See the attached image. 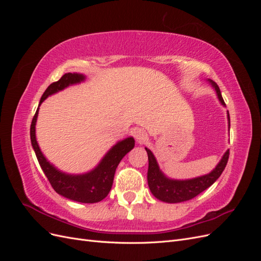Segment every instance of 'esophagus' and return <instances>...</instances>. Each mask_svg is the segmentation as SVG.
I'll return each instance as SVG.
<instances>
[{
    "label": "esophagus",
    "mask_w": 261,
    "mask_h": 261,
    "mask_svg": "<svg viewBox=\"0 0 261 261\" xmlns=\"http://www.w3.org/2000/svg\"><path fill=\"white\" fill-rule=\"evenodd\" d=\"M134 137H135V139L138 141L139 144L145 143L148 138L147 133L143 128H137L135 132H134Z\"/></svg>",
    "instance_id": "1"
}]
</instances>
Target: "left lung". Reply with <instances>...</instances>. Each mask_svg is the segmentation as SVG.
Here are the masks:
<instances>
[{
    "mask_svg": "<svg viewBox=\"0 0 261 261\" xmlns=\"http://www.w3.org/2000/svg\"><path fill=\"white\" fill-rule=\"evenodd\" d=\"M208 82L212 85L213 88H215L221 105L225 106L222 94H221L218 85L211 80H208ZM227 120H228V128H230V114H228V112H227ZM145 149L148 153V161H149L147 178H148V186L150 188V192L152 193V195L156 199L164 202H169V203H176V202L193 199L197 195H199L203 191H206V189L215 183V181L220 177V175L222 174L223 170L226 167L228 155H230V150H226L225 153L222 156V159L220 160L217 167L213 169L209 174L191 178V179H172L163 174L153 153L150 151L148 148H145Z\"/></svg>",
    "mask_w": 261,
    "mask_h": 261,
    "instance_id": "1",
    "label": "left lung"
}]
</instances>
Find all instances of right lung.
<instances>
[{
	"label": "right lung",
	"instance_id": "1",
	"mask_svg": "<svg viewBox=\"0 0 261 261\" xmlns=\"http://www.w3.org/2000/svg\"><path fill=\"white\" fill-rule=\"evenodd\" d=\"M85 80L86 77L83 74L67 73L63 75L60 78V81L52 83L46 88L42 94L40 102H39V107L51 94L65 89L66 87L70 85L80 84ZM39 107L33 118V122H31L30 139L38 162L54 191L59 195L65 197V198L83 203L99 202L102 199H105L110 191H111L115 170L118 163L121 162L125 154L129 152L135 146V140L133 137H128L118 141L102 158V160L97 167L90 172H87L85 174H67V173L58 170L53 164L46 160L40 148H39L36 139V123Z\"/></svg>",
	"mask_w": 261,
	"mask_h": 261
}]
</instances>
